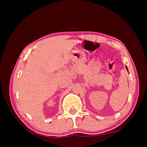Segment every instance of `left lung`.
<instances>
[{"mask_svg": "<svg viewBox=\"0 0 147 147\" xmlns=\"http://www.w3.org/2000/svg\"><path fill=\"white\" fill-rule=\"evenodd\" d=\"M126 69H127V70L128 71V69H127V66H126Z\"/></svg>", "mask_w": 147, "mask_h": 147, "instance_id": "1", "label": "left lung"}]
</instances>
